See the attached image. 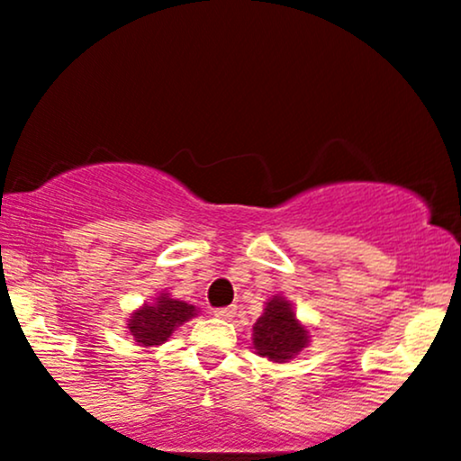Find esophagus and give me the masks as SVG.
<instances>
[{
	"mask_svg": "<svg viewBox=\"0 0 461 461\" xmlns=\"http://www.w3.org/2000/svg\"><path fill=\"white\" fill-rule=\"evenodd\" d=\"M234 314H236V308H234V305H230V308H216V310H214V316H216V319H223V321L234 319Z\"/></svg>",
	"mask_w": 461,
	"mask_h": 461,
	"instance_id": "34e87169",
	"label": "esophagus"
}]
</instances>
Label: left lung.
Listing matches in <instances>:
<instances>
[{
  "label": "left lung",
  "instance_id": "1",
  "mask_svg": "<svg viewBox=\"0 0 461 461\" xmlns=\"http://www.w3.org/2000/svg\"><path fill=\"white\" fill-rule=\"evenodd\" d=\"M308 342L310 331L297 321L293 303L284 297L268 299L264 314L253 325V347L258 356L282 364L299 356Z\"/></svg>",
  "mask_w": 461,
  "mask_h": 461
}]
</instances>
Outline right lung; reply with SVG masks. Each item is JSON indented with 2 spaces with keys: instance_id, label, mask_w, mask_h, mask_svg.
<instances>
[{
  "instance_id": "right-lung-1",
  "label": "right lung",
  "mask_w": 461,
  "mask_h": 461,
  "mask_svg": "<svg viewBox=\"0 0 461 461\" xmlns=\"http://www.w3.org/2000/svg\"><path fill=\"white\" fill-rule=\"evenodd\" d=\"M197 314L194 305L186 301L171 299L162 293L156 303H145L128 319V330L140 347H158L173 336L179 325L193 319Z\"/></svg>"
}]
</instances>
